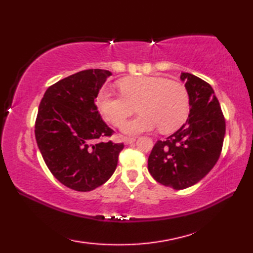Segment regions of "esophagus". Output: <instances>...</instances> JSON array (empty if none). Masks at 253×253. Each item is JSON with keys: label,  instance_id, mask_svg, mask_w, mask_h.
I'll use <instances>...</instances> for the list:
<instances>
[{"label": "esophagus", "instance_id": "esophagus-1", "mask_svg": "<svg viewBox=\"0 0 253 253\" xmlns=\"http://www.w3.org/2000/svg\"><path fill=\"white\" fill-rule=\"evenodd\" d=\"M136 141V138L135 137H125L124 138V142H125V144H130L132 142Z\"/></svg>", "mask_w": 253, "mask_h": 253}]
</instances>
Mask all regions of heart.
Segmentation results:
<instances>
[{"label":"heart","instance_id":"1","mask_svg":"<svg viewBox=\"0 0 253 253\" xmlns=\"http://www.w3.org/2000/svg\"><path fill=\"white\" fill-rule=\"evenodd\" d=\"M122 94L102 90L96 98L101 114L113 126L121 127L135 107L140 114L123 126V131L136 135L159 126L162 132L178 129L190 112V98L184 84L160 76H136L118 83Z\"/></svg>","mask_w":253,"mask_h":253}]
</instances>
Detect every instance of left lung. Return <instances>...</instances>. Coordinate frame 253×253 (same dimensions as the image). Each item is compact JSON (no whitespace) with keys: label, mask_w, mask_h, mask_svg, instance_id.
I'll use <instances>...</instances> for the list:
<instances>
[{"label":"left lung","mask_w":253,"mask_h":253,"mask_svg":"<svg viewBox=\"0 0 253 253\" xmlns=\"http://www.w3.org/2000/svg\"><path fill=\"white\" fill-rule=\"evenodd\" d=\"M190 98L187 122L166 140H158L148 159V169L160 184L175 190L200 181L221 155L225 117L219 102L207 82L182 73Z\"/></svg>","instance_id":"8db88e82"}]
</instances>
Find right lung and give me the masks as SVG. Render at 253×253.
<instances>
[{"label":"right lung","instance_id":"obj_1","mask_svg":"<svg viewBox=\"0 0 253 253\" xmlns=\"http://www.w3.org/2000/svg\"><path fill=\"white\" fill-rule=\"evenodd\" d=\"M109 71L85 69L50 85L42 98L35 135L52 175L76 191H91L114 173L124 143L103 141L114 130L94 101Z\"/></svg>","mask_w":253,"mask_h":253}]
</instances>
